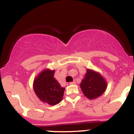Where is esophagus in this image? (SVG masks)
<instances>
[{"mask_svg":"<svg viewBox=\"0 0 134 134\" xmlns=\"http://www.w3.org/2000/svg\"><path fill=\"white\" fill-rule=\"evenodd\" d=\"M69 84L70 85H76V82L75 81H72V82H70Z\"/></svg>","mask_w":134,"mask_h":134,"instance_id":"34e87169","label":"esophagus"}]
</instances>
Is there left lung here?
I'll return each instance as SVG.
<instances>
[{
	"mask_svg": "<svg viewBox=\"0 0 134 134\" xmlns=\"http://www.w3.org/2000/svg\"><path fill=\"white\" fill-rule=\"evenodd\" d=\"M80 86L86 97L94 99L104 93L106 89L107 83L100 74L88 69Z\"/></svg>",
	"mask_w": 134,
	"mask_h": 134,
	"instance_id": "1",
	"label": "left lung"
}]
</instances>
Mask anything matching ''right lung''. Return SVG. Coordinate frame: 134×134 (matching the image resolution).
Listing matches in <instances>:
<instances>
[{
	"label": "right lung",
	"instance_id": "obj_1",
	"mask_svg": "<svg viewBox=\"0 0 134 134\" xmlns=\"http://www.w3.org/2000/svg\"><path fill=\"white\" fill-rule=\"evenodd\" d=\"M55 70H44L35 79L34 90L42 102L56 105L62 99L65 88L54 77Z\"/></svg>",
	"mask_w": 134,
	"mask_h": 134
}]
</instances>
